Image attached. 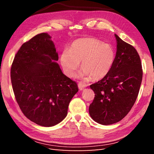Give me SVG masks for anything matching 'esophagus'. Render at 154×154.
I'll list each match as a JSON object with an SVG mask.
<instances>
[{
    "mask_svg": "<svg viewBox=\"0 0 154 154\" xmlns=\"http://www.w3.org/2000/svg\"><path fill=\"white\" fill-rule=\"evenodd\" d=\"M87 87V85L85 84V83H79L78 84V87H79V90H83L85 88Z\"/></svg>",
    "mask_w": 154,
    "mask_h": 154,
    "instance_id": "34e87169",
    "label": "esophagus"
}]
</instances>
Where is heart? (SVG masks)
Wrapping results in <instances>:
<instances>
[{
  "label": "heart",
  "mask_w": 154,
  "mask_h": 154,
  "mask_svg": "<svg viewBox=\"0 0 154 154\" xmlns=\"http://www.w3.org/2000/svg\"><path fill=\"white\" fill-rule=\"evenodd\" d=\"M115 58L116 52L110 44L103 43L94 38H83L75 40L69 50L62 51L60 62L69 77H74L81 62V75H90L93 79L99 80L109 73Z\"/></svg>",
  "instance_id": "obj_1"
}]
</instances>
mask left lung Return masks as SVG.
I'll list each match as a JSON object with an SVG mask.
<instances>
[{"label":"left lung","instance_id":"obj_1","mask_svg":"<svg viewBox=\"0 0 154 154\" xmlns=\"http://www.w3.org/2000/svg\"><path fill=\"white\" fill-rule=\"evenodd\" d=\"M114 35L117 50L113 66L105 77L90 85L95 95L89 106V114L103 125L116 123L127 115L136 102L142 80L138 52Z\"/></svg>","mask_w":154,"mask_h":154}]
</instances>
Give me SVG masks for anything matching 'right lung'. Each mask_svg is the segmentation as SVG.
I'll return each mask as SVG.
<instances>
[{
    "instance_id": "right-lung-1",
    "label": "right lung",
    "mask_w": 154,
    "mask_h": 154,
    "mask_svg": "<svg viewBox=\"0 0 154 154\" xmlns=\"http://www.w3.org/2000/svg\"><path fill=\"white\" fill-rule=\"evenodd\" d=\"M51 36L39 34L22 45L13 60L11 78L16 102L24 116L40 126L61 122L77 84L62 73Z\"/></svg>"
}]
</instances>
